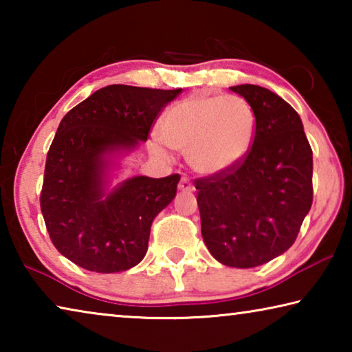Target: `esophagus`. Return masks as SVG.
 Wrapping results in <instances>:
<instances>
[{
	"label": "esophagus",
	"instance_id": "34e87169",
	"mask_svg": "<svg viewBox=\"0 0 352 352\" xmlns=\"http://www.w3.org/2000/svg\"><path fill=\"white\" fill-rule=\"evenodd\" d=\"M178 189L183 190V192H192L194 186H192V183H190L188 177H182L180 183H178Z\"/></svg>",
	"mask_w": 352,
	"mask_h": 352
}]
</instances>
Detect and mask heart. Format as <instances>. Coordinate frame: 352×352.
<instances>
[{
    "mask_svg": "<svg viewBox=\"0 0 352 352\" xmlns=\"http://www.w3.org/2000/svg\"><path fill=\"white\" fill-rule=\"evenodd\" d=\"M256 115L239 96H190L172 105L158 124V136L172 151L186 153L190 168L216 175L242 162L253 144ZM151 151L166 157L152 142Z\"/></svg>",
    "mask_w": 352,
    "mask_h": 352,
    "instance_id": "1",
    "label": "heart"
}]
</instances>
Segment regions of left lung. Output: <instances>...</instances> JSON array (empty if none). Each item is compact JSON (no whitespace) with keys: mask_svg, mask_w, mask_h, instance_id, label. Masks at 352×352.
<instances>
[{"mask_svg":"<svg viewBox=\"0 0 352 352\" xmlns=\"http://www.w3.org/2000/svg\"><path fill=\"white\" fill-rule=\"evenodd\" d=\"M256 115L253 146L220 174L195 180L201 236L220 264L252 269L294 245L312 206V148L294 107L267 88L230 87Z\"/></svg>","mask_w":352,"mask_h":352,"instance_id":"8db88e82","label":"left lung"}]
</instances>
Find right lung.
Returning a JSON list of instances; mask_svg holds the SVG:
<instances>
[{
	"label": "right lung",
	"instance_id": "right-lung-1",
	"mask_svg": "<svg viewBox=\"0 0 352 352\" xmlns=\"http://www.w3.org/2000/svg\"><path fill=\"white\" fill-rule=\"evenodd\" d=\"M177 90L109 85L63 116L46 157L40 206L65 258L96 273L124 272L147 252L153 219L177 194L180 175H136L110 186L119 158L147 141Z\"/></svg>",
	"mask_w": 352,
	"mask_h": 352
}]
</instances>
